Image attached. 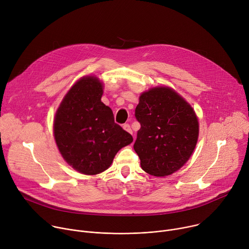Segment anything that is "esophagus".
<instances>
[{
    "instance_id": "esophagus-1",
    "label": "esophagus",
    "mask_w": 249,
    "mask_h": 249,
    "mask_svg": "<svg viewBox=\"0 0 249 249\" xmlns=\"http://www.w3.org/2000/svg\"><path fill=\"white\" fill-rule=\"evenodd\" d=\"M123 128H124V130H125V131L129 132L130 134H132V133H133V132H132V129H131V127H130V125H129V124H124V125H123Z\"/></svg>"
}]
</instances>
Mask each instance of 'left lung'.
I'll use <instances>...</instances> for the list:
<instances>
[{
  "label": "left lung",
  "instance_id": "8db88e82",
  "mask_svg": "<svg viewBox=\"0 0 249 249\" xmlns=\"http://www.w3.org/2000/svg\"><path fill=\"white\" fill-rule=\"evenodd\" d=\"M135 117L141 128L134 150L143 170L166 176L184 165L196 147L199 123L183 97L167 87L151 89L141 94Z\"/></svg>",
  "mask_w": 249,
  "mask_h": 249
}]
</instances>
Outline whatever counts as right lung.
I'll list each match as a JSON object with an SVG mask.
<instances>
[{
  "label": "right lung",
  "instance_id": "right-lung-1",
  "mask_svg": "<svg viewBox=\"0 0 249 249\" xmlns=\"http://www.w3.org/2000/svg\"><path fill=\"white\" fill-rule=\"evenodd\" d=\"M103 86L93 76L79 80L62 100L55 115L54 137L64 160L77 171L94 175L107 169L117 152L133 137L114 122L101 101Z\"/></svg>",
  "mask_w": 249,
  "mask_h": 249
}]
</instances>
